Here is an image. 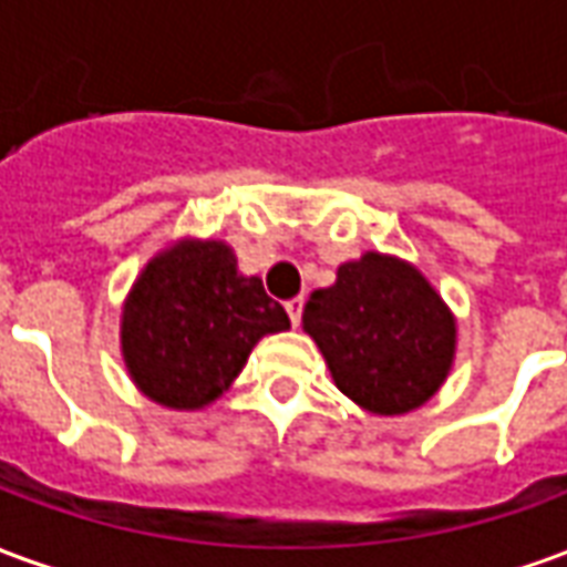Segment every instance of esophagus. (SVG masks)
Segmentation results:
<instances>
[{
    "label": "esophagus",
    "instance_id": "34e87169",
    "mask_svg": "<svg viewBox=\"0 0 567 567\" xmlns=\"http://www.w3.org/2000/svg\"><path fill=\"white\" fill-rule=\"evenodd\" d=\"M285 312H288V319H291V324H300V316H303V297H295V300H288L285 303Z\"/></svg>",
    "mask_w": 567,
    "mask_h": 567
}]
</instances>
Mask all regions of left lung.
<instances>
[{
    "instance_id": "1",
    "label": "left lung",
    "mask_w": 567,
    "mask_h": 567,
    "mask_svg": "<svg viewBox=\"0 0 567 567\" xmlns=\"http://www.w3.org/2000/svg\"><path fill=\"white\" fill-rule=\"evenodd\" d=\"M303 331L316 340L337 389L373 416H404L431 401L455 361L458 324L410 260L364 251L312 291Z\"/></svg>"
}]
</instances>
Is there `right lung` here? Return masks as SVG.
I'll return each instance as SVG.
<instances>
[{
	"instance_id": "1",
	"label": "right lung",
	"mask_w": 567,
	"mask_h": 567,
	"mask_svg": "<svg viewBox=\"0 0 567 567\" xmlns=\"http://www.w3.org/2000/svg\"><path fill=\"white\" fill-rule=\"evenodd\" d=\"M285 309L243 276L221 239H175L145 264L121 309V355L133 385L169 410H203L243 373Z\"/></svg>"
}]
</instances>
